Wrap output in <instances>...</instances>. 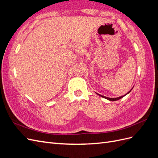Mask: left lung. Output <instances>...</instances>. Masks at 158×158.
Instances as JSON below:
<instances>
[{
	"label": "left lung",
	"instance_id": "8db88e82",
	"mask_svg": "<svg viewBox=\"0 0 158 158\" xmlns=\"http://www.w3.org/2000/svg\"><path fill=\"white\" fill-rule=\"evenodd\" d=\"M131 91H129V92H128L127 94H126L125 95H123V96L118 97V98H107V97L104 96V95H100V94H98V95H99V96H101V97H102V98H105V99H107L109 100V101H112V102H113V101H117V100H118V99H120L123 98L124 96H125V95H126L127 94H128V93H130V92H131Z\"/></svg>",
	"mask_w": 158,
	"mask_h": 158
}]
</instances>
